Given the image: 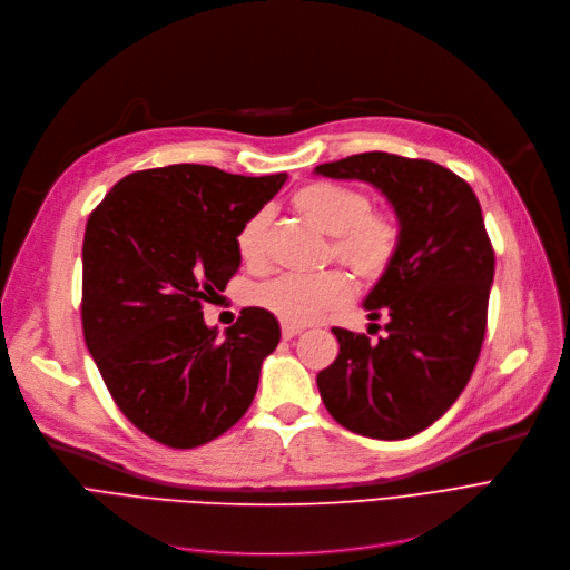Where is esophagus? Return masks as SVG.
Masks as SVG:
<instances>
[{
	"mask_svg": "<svg viewBox=\"0 0 570 570\" xmlns=\"http://www.w3.org/2000/svg\"><path fill=\"white\" fill-rule=\"evenodd\" d=\"M299 334H302V327H292V324H283V338L285 341L299 336Z\"/></svg>",
	"mask_w": 570,
	"mask_h": 570,
	"instance_id": "34e87169",
	"label": "esophagus"
}]
</instances>
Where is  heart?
<instances>
[{"label": "heart", "instance_id": "b5f03b06", "mask_svg": "<svg viewBox=\"0 0 570 570\" xmlns=\"http://www.w3.org/2000/svg\"><path fill=\"white\" fill-rule=\"evenodd\" d=\"M294 208L322 234L334 236L332 257L362 283L381 281L399 250V229L392 218L371 210V197L357 187L311 183L296 189ZM268 210H257L236 234L238 257L259 268L266 257ZM350 299L345 276L330 271L320 276H278L255 289V304L292 327H304L341 308Z\"/></svg>", "mask_w": 570, "mask_h": 570}]
</instances>
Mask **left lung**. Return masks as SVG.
<instances>
[{
    "instance_id": "obj_1",
    "label": "left lung",
    "mask_w": 570,
    "mask_h": 570,
    "mask_svg": "<svg viewBox=\"0 0 570 570\" xmlns=\"http://www.w3.org/2000/svg\"><path fill=\"white\" fill-rule=\"evenodd\" d=\"M315 174L373 185L399 220L396 257L364 299L387 334L371 343L334 327L341 350L317 373L320 396L360 436H415L464 392L482 347L494 250L480 202L436 161L390 153L350 155Z\"/></svg>"
}]
</instances>
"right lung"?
<instances>
[{
    "mask_svg": "<svg viewBox=\"0 0 570 570\" xmlns=\"http://www.w3.org/2000/svg\"><path fill=\"white\" fill-rule=\"evenodd\" d=\"M285 180L171 165L125 176L90 213L86 345L125 417L161 445H204L250 409L281 324L243 308L220 336L202 304L225 292L238 229Z\"/></svg>",
    "mask_w": 570,
    "mask_h": 570,
    "instance_id": "add662e5",
    "label": "right lung"
}]
</instances>
